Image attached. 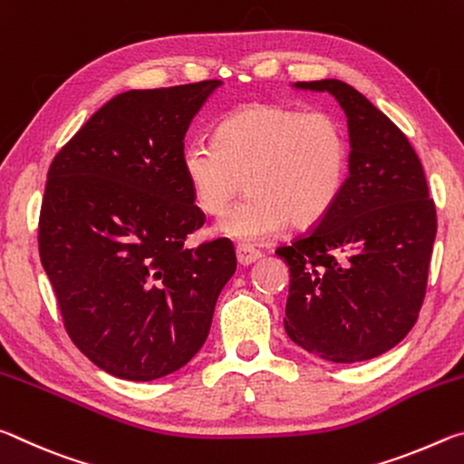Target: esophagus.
<instances>
[{
	"mask_svg": "<svg viewBox=\"0 0 464 464\" xmlns=\"http://www.w3.org/2000/svg\"><path fill=\"white\" fill-rule=\"evenodd\" d=\"M235 254H237V262L239 266H243V268H247V266H251L262 257L260 251L249 246H243V243H239L237 249H235Z\"/></svg>",
	"mask_w": 464,
	"mask_h": 464,
	"instance_id": "obj_1",
	"label": "esophagus"
}]
</instances>
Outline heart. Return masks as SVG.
I'll list each match as a JSON object with an SVG mask.
<instances>
[{"label": "heart", "instance_id": "heart-1", "mask_svg": "<svg viewBox=\"0 0 464 464\" xmlns=\"http://www.w3.org/2000/svg\"><path fill=\"white\" fill-rule=\"evenodd\" d=\"M182 171L207 215H221L246 184V200L215 233L249 246L332 210L348 176V137L327 110L249 104L223 119L215 139L188 140Z\"/></svg>", "mask_w": 464, "mask_h": 464}]
</instances>
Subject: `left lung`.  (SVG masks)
<instances>
[{
    "label": "left lung",
    "instance_id": "obj_1",
    "mask_svg": "<svg viewBox=\"0 0 464 464\" xmlns=\"http://www.w3.org/2000/svg\"><path fill=\"white\" fill-rule=\"evenodd\" d=\"M293 88L340 102L350 176L317 227L276 249L290 270L285 329L309 354L364 362L397 345L418 321L436 207L411 143L371 100L340 80Z\"/></svg>",
    "mask_w": 464,
    "mask_h": 464
}]
</instances>
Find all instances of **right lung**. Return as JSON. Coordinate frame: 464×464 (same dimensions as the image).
Instances as JSON below:
<instances>
[{
  "instance_id": "right-lung-1",
  "label": "right lung",
  "mask_w": 464,
  "mask_h": 464,
  "mask_svg": "<svg viewBox=\"0 0 464 464\" xmlns=\"http://www.w3.org/2000/svg\"><path fill=\"white\" fill-rule=\"evenodd\" d=\"M221 85L122 92L49 168L43 268L69 337L119 379L155 381L190 362L237 268L227 239L184 249L204 225L182 171L184 137Z\"/></svg>"
}]
</instances>
